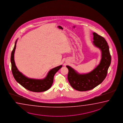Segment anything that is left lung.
Returning <instances> with one entry per match:
<instances>
[{
    "instance_id": "obj_1",
    "label": "left lung",
    "mask_w": 123,
    "mask_h": 123,
    "mask_svg": "<svg viewBox=\"0 0 123 123\" xmlns=\"http://www.w3.org/2000/svg\"><path fill=\"white\" fill-rule=\"evenodd\" d=\"M94 45L100 49L102 58L99 64L93 71L86 74H80L69 66L68 79L71 86L79 91L92 90L105 78L111 62V56L107 42L104 37L93 33Z\"/></svg>"
}]
</instances>
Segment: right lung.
Wrapping results in <instances>:
<instances>
[{
    "mask_svg": "<svg viewBox=\"0 0 123 123\" xmlns=\"http://www.w3.org/2000/svg\"><path fill=\"white\" fill-rule=\"evenodd\" d=\"M17 41L16 40L15 43V46L11 56L12 71L15 80L24 87L31 91L41 92L49 90L52 85L55 74L62 66L61 65L51 69L49 72L47 76L43 79H33L27 78L19 71L15 65L14 61V53Z\"/></svg>",
    "mask_w": 123,
    "mask_h": 123,
    "instance_id": "right-lung-1",
    "label": "right lung"
}]
</instances>
